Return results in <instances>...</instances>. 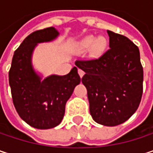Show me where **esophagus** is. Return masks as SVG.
Listing matches in <instances>:
<instances>
[{
  "instance_id": "obj_1",
  "label": "esophagus",
  "mask_w": 153,
  "mask_h": 153,
  "mask_svg": "<svg viewBox=\"0 0 153 153\" xmlns=\"http://www.w3.org/2000/svg\"><path fill=\"white\" fill-rule=\"evenodd\" d=\"M78 74H79V77H80V78H82L85 73H84V71H83V70H81V69H79V70H78Z\"/></svg>"
}]
</instances>
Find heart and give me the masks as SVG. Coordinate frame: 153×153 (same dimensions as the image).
Returning a JSON list of instances; mask_svg holds the SVG:
<instances>
[{"instance_id":"obj_1","label":"heart","mask_w":153,"mask_h":153,"mask_svg":"<svg viewBox=\"0 0 153 153\" xmlns=\"http://www.w3.org/2000/svg\"><path fill=\"white\" fill-rule=\"evenodd\" d=\"M107 47V40L105 37H96L94 35H88L79 43V48L84 50L91 48V53L94 56L101 55Z\"/></svg>"}]
</instances>
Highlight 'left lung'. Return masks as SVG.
Here are the masks:
<instances>
[{
  "instance_id": "obj_1",
  "label": "left lung",
  "mask_w": 153,
  "mask_h": 153,
  "mask_svg": "<svg viewBox=\"0 0 153 153\" xmlns=\"http://www.w3.org/2000/svg\"><path fill=\"white\" fill-rule=\"evenodd\" d=\"M109 49L97 59L76 61L85 72L89 111L101 125L113 127L128 120L137 110L143 94V71L140 52L128 38L107 31Z\"/></svg>"
}]
</instances>
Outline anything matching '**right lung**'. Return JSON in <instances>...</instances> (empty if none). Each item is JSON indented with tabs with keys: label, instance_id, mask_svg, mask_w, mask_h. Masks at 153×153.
Masks as SVG:
<instances>
[{
	"label": "right lung",
	"instance_id": "obj_1",
	"mask_svg": "<svg viewBox=\"0 0 153 153\" xmlns=\"http://www.w3.org/2000/svg\"><path fill=\"white\" fill-rule=\"evenodd\" d=\"M59 32L55 27L39 30L28 35L15 51L9 81L13 104L20 118L38 129L59 125L65 104L80 82L77 67L66 75L52 74L43 79L33 65V54L39 43L56 40Z\"/></svg>",
	"mask_w": 153,
	"mask_h": 153
}]
</instances>
